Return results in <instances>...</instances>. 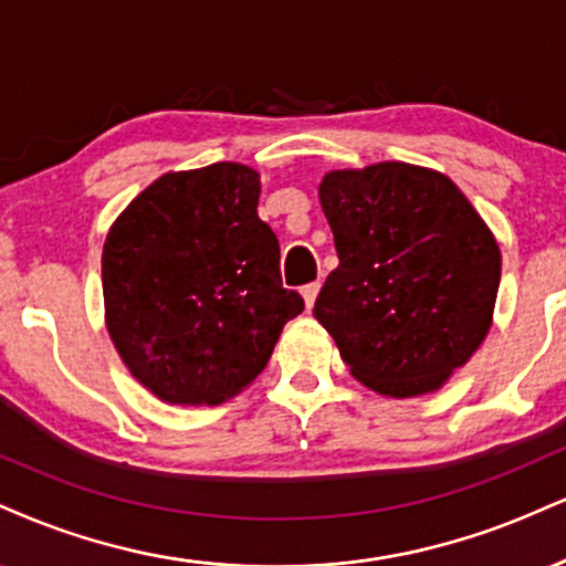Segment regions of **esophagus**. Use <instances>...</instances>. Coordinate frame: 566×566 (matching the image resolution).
<instances>
[{"label": "esophagus", "mask_w": 566, "mask_h": 566, "mask_svg": "<svg viewBox=\"0 0 566 566\" xmlns=\"http://www.w3.org/2000/svg\"><path fill=\"white\" fill-rule=\"evenodd\" d=\"M318 290H322V284L318 282H311V284H305V287L301 290L303 292V301H305V308H313V303H316V295H318Z\"/></svg>", "instance_id": "esophagus-1"}]
</instances>
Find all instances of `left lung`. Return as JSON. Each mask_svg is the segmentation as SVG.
Wrapping results in <instances>:
<instances>
[{
	"label": "left lung",
	"mask_w": 566,
	"mask_h": 566,
	"mask_svg": "<svg viewBox=\"0 0 566 566\" xmlns=\"http://www.w3.org/2000/svg\"><path fill=\"white\" fill-rule=\"evenodd\" d=\"M318 200L339 265L313 305L316 322L374 392L438 390L493 324V231L448 176L411 163L329 171Z\"/></svg>",
	"instance_id": "obj_1"
}]
</instances>
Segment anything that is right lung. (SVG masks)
I'll return each instance as SVG.
<instances>
[{
	"mask_svg": "<svg viewBox=\"0 0 566 566\" xmlns=\"http://www.w3.org/2000/svg\"><path fill=\"white\" fill-rule=\"evenodd\" d=\"M258 197L261 176L242 163L171 171L107 231V332L134 379L166 403L216 406L244 390L303 311L282 287Z\"/></svg>",
	"mask_w": 566,
	"mask_h": 566,
	"instance_id": "1",
	"label": "right lung"
}]
</instances>
